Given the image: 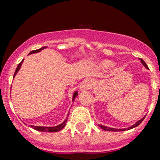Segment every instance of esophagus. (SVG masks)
I'll return each instance as SVG.
<instances>
[{"label":"esophagus","instance_id":"1","mask_svg":"<svg viewBox=\"0 0 160 160\" xmlns=\"http://www.w3.org/2000/svg\"><path fill=\"white\" fill-rule=\"evenodd\" d=\"M93 86V81L91 79H85V80L80 84V89L81 90H87L91 89Z\"/></svg>","mask_w":160,"mask_h":160}]
</instances>
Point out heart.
I'll list each match as a JSON object with an SVG mask.
<instances>
[{
  "label": "heart",
  "mask_w": 160,
  "mask_h": 160,
  "mask_svg": "<svg viewBox=\"0 0 160 160\" xmlns=\"http://www.w3.org/2000/svg\"><path fill=\"white\" fill-rule=\"evenodd\" d=\"M103 66H104V67H108V66H110V63L109 62H104V63H103Z\"/></svg>",
  "instance_id": "heart-1"
}]
</instances>
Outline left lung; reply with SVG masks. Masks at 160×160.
I'll list each match as a JSON object with an SVG mask.
<instances>
[{
    "label": "left lung",
    "mask_w": 160,
    "mask_h": 160,
    "mask_svg": "<svg viewBox=\"0 0 160 160\" xmlns=\"http://www.w3.org/2000/svg\"><path fill=\"white\" fill-rule=\"evenodd\" d=\"M141 63H142V64H143L144 66H145V67H146V68H148L147 65H146V63H145V62H144L143 60L141 59ZM144 119H145V118H142V119H141V120L138 121V122H136V124H134V125L132 126V127H128V128H127V130L132 129V128H134V127H137V126H139V125H140V124H141V122H142V121H143ZM98 126H99V127H100L101 128H102V129L105 130V131H109V132H121V131H125V130H127V129H114V128H110V127H104V126H102V125H98Z\"/></svg>",
    "instance_id": "obj_1"
}]
</instances>
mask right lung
<instances>
[{
  "label": "right lung",
  "instance_id": "obj_1",
  "mask_svg": "<svg viewBox=\"0 0 160 160\" xmlns=\"http://www.w3.org/2000/svg\"><path fill=\"white\" fill-rule=\"evenodd\" d=\"M44 48H45V47H42V48H39V49H37V50H33V51H32V52H30V53H29V54L38 52H40V51L42 50V49H44ZM22 63H23V61L19 62V64L18 65V67H17L16 70H15V74H14V77H15V76L16 75V73L18 72V71L19 70L20 67H21ZM77 95H78V93L76 91V92H75V93H74L73 99H72V100L74 101V99L76 98V97ZM68 116H69V114H68ZM67 118L64 121V122H63L62 123V124H60V125L57 126V127H36V126H31V127H32V128H33V129L37 130V131H39V132H59V131H61L62 128H64V127L66 126V124H67Z\"/></svg>",
  "mask_w": 160,
  "mask_h": 160
}]
</instances>
